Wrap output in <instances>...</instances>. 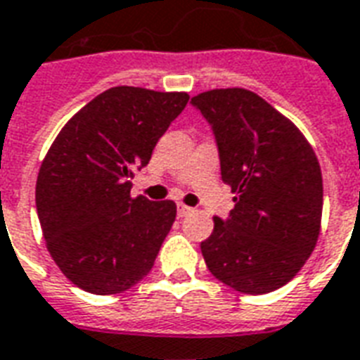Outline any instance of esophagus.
<instances>
[{
  "instance_id": "obj_1",
  "label": "esophagus",
  "mask_w": 360,
  "mask_h": 360,
  "mask_svg": "<svg viewBox=\"0 0 360 360\" xmlns=\"http://www.w3.org/2000/svg\"><path fill=\"white\" fill-rule=\"evenodd\" d=\"M193 212V207L185 206V204H179V206H177V215H179V217H187V215H191Z\"/></svg>"
}]
</instances>
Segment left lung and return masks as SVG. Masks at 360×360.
Segmentation results:
<instances>
[{
	"mask_svg": "<svg viewBox=\"0 0 360 360\" xmlns=\"http://www.w3.org/2000/svg\"><path fill=\"white\" fill-rule=\"evenodd\" d=\"M214 129L221 179L234 196L227 219L200 244L210 273L242 294H269L294 278L319 240L322 173L303 133L242 87L191 101Z\"/></svg>",
	"mask_w": 360,
	"mask_h": 360,
	"instance_id": "1",
	"label": "left lung"
}]
</instances>
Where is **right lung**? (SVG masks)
<instances>
[{
    "mask_svg": "<svg viewBox=\"0 0 360 360\" xmlns=\"http://www.w3.org/2000/svg\"><path fill=\"white\" fill-rule=\"evenodd\" d=\"M187 103V93L110 87L53 141L36 181V207L53 262L78 288L120 294L153 269L177 206L133 198L129 179Z\"/></svg>",
    "mask_w": 360,
    "mask_h": 360,
    "instance_id": "obj_1",
    "label": "right lung"
}]
</instances>
